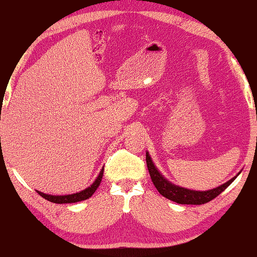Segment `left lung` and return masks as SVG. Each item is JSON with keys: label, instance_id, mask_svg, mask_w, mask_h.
<instances>
[{"label": "left lung", "instance_id": "8db88e82", "mask_svg": "<svg viewBox=\"0 0 257 257\" xmlns=\"http://www.w3.org/2000/svg\"><path fill=\"white\" fill-rule=\"evenodd\" d=\"M146 164L147 169H149L150 176H151V180L155 185V187L157 188V191L166 198L173 200V202L179 203V204H193V205H199L204 204V203L210 202L214 198H216L217 196L221 192L226 190L229 185L234 181L235 178L239 175L240 172L232 178L231 180L225 182V184L217 186L216 188H213V190L208 191H194V190H188V188L181 187V186H178L173 182H170L169 180H167L159 173L157 167L153 163L152 158L150 157V153L146 152Z\"/></svg>", "mask_w": 257, "mask_h": 257}]
</instances>
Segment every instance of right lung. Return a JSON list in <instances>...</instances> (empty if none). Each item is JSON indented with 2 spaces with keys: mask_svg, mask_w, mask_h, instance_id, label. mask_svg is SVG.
<instances>
[{
  "mask_svg": "<svg viewBox=\"0 0 257 257\" xmlns=\"http://www.w3.org/2000/svg\"><path fill=\"white\" fill-rule=\"evenodd\" d=\"M102 174H104V168L100 170L98 178L95 179V181H94L93 184L89 186V187H87L83 191H79V192H76V193H72V194H64V196H53V194H47V193L40 192V191H37V192H38V194H40V196H42L44 199L49 200V202H52V203H57V204H64V203H77V202H81V200L88 199L89 197L93 196V193L95 192L96 188L99 187L100 182H101Z\"/></svg>",
  "mask_w": 257,
  "mask_h": 257,
  "instance_id": "add662e5",
  "label": "right lung"
}]
</instances>
